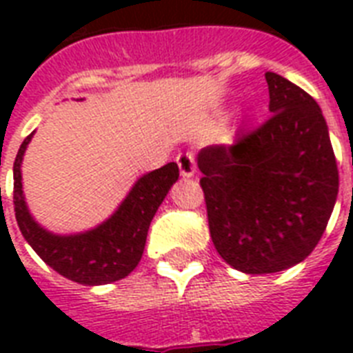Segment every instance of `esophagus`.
Returning <instances> with one entry per match:
<instances>
[{
  "label": "esophagus",
  "mask_w": 353,
  "mask_h": 353,
  "mask_svg": "<svg viewBox=\"0 0 353 353\" xmlns=\"http://www.w3.org/2000/svg\"><path fill=\"white\" fill-rule=\"evenodd\" d=\"M176 161L183 177L194 176V172H196V161H194V155L190 154V152H187V154H179Z\"/></svg>",
  "instance_id": "obj_1"
}]
</instances>
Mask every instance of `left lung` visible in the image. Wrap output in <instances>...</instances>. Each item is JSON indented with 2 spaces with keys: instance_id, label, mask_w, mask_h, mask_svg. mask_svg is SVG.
<instances>
[{
  "instance_id": "1",
  "label": "left lung",
  "mask_w": 353,
  "mask_h": 353,
  "mask_svg": "<svg viewBox=\"0 0 353 353\" xmlns=\"http://www.w3.org/2000/svg\"><path fill=\"white\" fill-rule=\"evenodd\" d=\"M265 80L271 119L198 154L210 238L220 256L247 274L302 262L326 231L339 192L319 104L280 74L269 71Z\"/></svg>"
}]
</instances>
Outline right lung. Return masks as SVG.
Masks as SVG:
<instances>
[{
    "mask_svg": "<svg viewBox=\"0 0 353 353\" xmlns=\"http://www.w3.org/2000/svg\"><path fill=\"white\" fill-rule=\"evenodd\" d=\"M32 135L25 137L14 161V212L25 240L49 268L79 284H112L128 276L141 262L150 221L179 177L176 163L139 177L119 209L95 229L54 234L32 218L25 203L21 161Z\"/></svg>",
    "mask_w": 353,
    "mask_h": 353,
    "instance_id": "right-lung-1",
    "label": "right lung"
}]
</instances>
